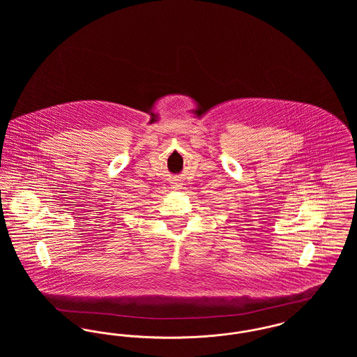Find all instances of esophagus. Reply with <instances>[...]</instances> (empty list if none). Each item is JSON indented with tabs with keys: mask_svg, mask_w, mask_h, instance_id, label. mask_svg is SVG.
I'll use <instances>...</instances> for the list:
<instances>
[{
	"mask_svg": "<svg viewBox=\"0 0 357 357\" xmlns=\"http://www.w3.org/2000/svg\"><path fill=\"white\" fill-rule=\"evenodd\" d=\"M172 188L179 190V188H182V183L181 182H172Z\"/></svg>",
	"mask_w": 357,
	"mask_h": 357,
	"instance_id": "esophagus-1",
	"label": "esophagus"
}]
</instances>
